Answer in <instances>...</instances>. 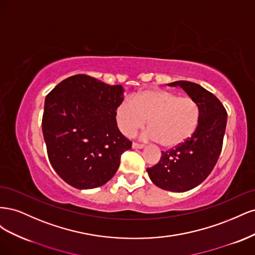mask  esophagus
<instances>
[{
    "mask_svg": "<svg viewBox=\"0 0 255 255\" xmlns=\"http://www.w3.org/2000/svg\"><path fill=\"white\" fill-rule=\"evenodd\" d=\"M132 148L133 149H143L144 148V145L143 144H139V143H136V142H133V144H132Z\"/></svg>",
    "mask_w": 255,
    "mask_h": 255,
    "instance_id": "1",
    "label": "esophagus"
}]
</instances>
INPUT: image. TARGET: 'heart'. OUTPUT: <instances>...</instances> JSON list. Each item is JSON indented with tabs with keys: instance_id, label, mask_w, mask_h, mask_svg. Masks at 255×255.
<instances>
[{
	"instance_id": "b5f03b06",
	"label": "heart",
	"mask_w": 255,
	"mask_h": 255,
	"mask_svg": "<svg viewBox=\"0 0 255 255\" xmlns=\"http://www.w3.org/2000/svg\"><path fill=\"white\" fill-rule=\"evenodd\" d=\"M199 107L194 100L164 89H144L130 100H123L115 111L120 132L133 136L148 120V139L158 141L165 149H174L195 134L199 125Z\"/></svg>"
}]
</instances>
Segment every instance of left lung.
Returning <instances> with one entry per match:
<instances>
[{"mask_svg": "<svg viewBox=\"0 0 255 255\" xmlns=\"http://www.w3.org/2000/svg\"><path fill=\"white\" fill-rule=\"evenodd\" d=\"M199 107L200 118L195 134L175 149L161 152L158 163L146 169L157 187L172 192H185L197 187L214 169L222 149L228 115L212 92L196 83L176 81Z\"/></svg>", "mask_w": 255, "mask_h": 255, "instance_id": "left-lung-1", "label": "left lung"}]
</instances>
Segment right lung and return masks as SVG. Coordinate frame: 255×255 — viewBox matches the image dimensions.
I'll return each instance as SVG.
<instances>
[{
	"instance_id": "right-lung-1",
	"label": "right lung",
	"mask_w": 255,
	"mask_h": 255,
	"mask_svg": "<svg viewBox=\"0 0 255 255\" xmlns=\"http://www.w3.org/2000/svg\"><path fill=\"white\" fill-rule=\"evenodd\" d=\"M123 91L121 85L78 74L45 97L42 133L48 156L72 187L92 189L106 184L117 172L121 154L132 148L115 120Z\"/></svg>"
}]
</instances>
